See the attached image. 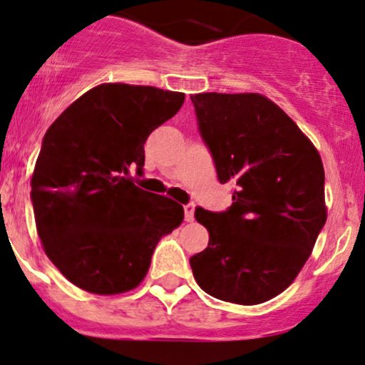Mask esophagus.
<instances>
[{
  "mask_svg": "<svg viewBox=\"0 0 365 365\" xmlns=\"http://www.w3.org/2000/svg\"><path fill=\"white\" fill-rule=\"evenodd\" d=\"M183 212H185V220H187V222H192V220H193V212H195V204L183 205Z\"/></svg>",
  "mask_w": 365,
  "mask_h": 365,
  "instance_id": "esophagus-1",
  "label": "esophagus"
}]
</instances>
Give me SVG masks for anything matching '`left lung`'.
<instances>
[{"label": "left lung", "instance_id": "8db88e82", "mask_svg": "<svg viewBox=\"0 0 365 365\" xmlns=\"http://www.w3.org/2000/svg\"><path fill=\"white\" fill-rule=\"evenodd\" d=\"M190 99L219 182L236 185L227 210L197 207L210 237L190 257L193 276L214 298L264 303L293 283L325 225L322 158L264 96L205 92Z\"/></svg>", "mask_w": 365, "mask_h": 365}]
</instances>
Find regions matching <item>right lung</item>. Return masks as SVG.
<instances>
[{
  "instance_id": "add662e5",
  "label": "right lung",
  "mask_w": 365,
  "mask_h": 365,
  "mask_svg": "<svg viewBox=\"0 0 365 365\" xmlns=\"http://www.w3.org/2000/svg\"><path fill=\"white\" fill-rule=\"evenodd\" d=\"M183 101L150 86L101 84L45 133L31 177L36 230L50 261L86 292L136 288L156 244L182 224V205L136 187L129 172L141 177L146 140Z\"/></svg>"
}]
</instances>
